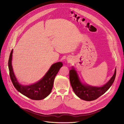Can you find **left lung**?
Here are the masks:
<instances>
[{"label":"left lung","mask_w":124,"mask_h":124,"mask_svg":"<svg viewBox=\"0 0 124 124\" xmlns=\"http://www.w3.org/2000/svg\"><path fill=\"white\" fill-rule=\"evenodd\" d=\"M70 70V80L75 94L80 99L86 101H92L96 99L109 90L112 85L115 78L116 70L109 81L101 86H92L81 82L77 71L74 67Z\"/></svg>","instance_id":"8db88e82"}]
</instances>
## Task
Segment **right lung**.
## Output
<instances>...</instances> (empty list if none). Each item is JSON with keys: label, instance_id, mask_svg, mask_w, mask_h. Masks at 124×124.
Wrapping results in <instances>:
<instances>
[{"label": "right lung", "instance_id": "right-lung-1", "mask_svg": "<svg viewBox=\"0 0 124 124\" xmlns=\"http://www.w3.org/2000/svg\"><path fill=\"white\" fill-rule=\"evenodd\" d=\"M13 49L12 50L8 61L10 76L15 88L19 92L31 99L42 100L44 99L51 93L53 89L55 76L63 66V63L59 62L53 64L49 70L41 80L29 85H23L19 83L14 73L12 60Z\"/></svg>", "mask_w": 124, "mask_h": 124}]
</instances>
